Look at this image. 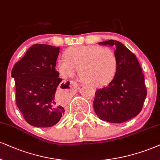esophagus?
Masks as SVG:
<instances>
[{
    "mask_svg": "<svg viewBox=\"0 0 160 160\" xmlns=\"http://www.w3.org/2000/svg\"><path fill=\"white\" fill-rule=\"evenodd\" d=\"M71 84H72V86L73 87V88L75 90H77L78 88V85H77V84L76 83V82H71Z\"/></svg>",
    "mask_w": 160,
    "mask_h": 160,
    "instance_id": "obj_1",
    "label": "esophagus"
}]
</instances>
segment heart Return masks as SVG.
<instances>
[{"instance_id": "heart-1", "label": "heart", "mask_w": 160, "mask_h": 160, "mask_svg": "<svg viewBox=\"0 0 160 160\" xmlns=\"http://www.w3.org/2000/svg\"><path fill=\"white\" fill-rule=\"evenodd\" d=\"M58 61V69L64 77L79 76L88 85L99 88L111 82L117 70L116 54L108 47L97 45L71 48Z\"/></svg>"}]
</instances>
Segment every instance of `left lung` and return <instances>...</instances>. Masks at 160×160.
<instances>
[{
  "instance_id": "1",
  "label": "left lung",
  "mask_w": 160,
  "mask_h": 160,
  "mask_svg": "<svg viewBox=\"0 0 160 160\" xmlns=\"http://www.w3.org/2000/svg\"><path fill=\"white\" fill-rule=\"evenodd\" d=\"M115 47L117 70L108 85L96 90L94 111L100 119L122 123L140 113L147 96L142 70L137 57L118 41L98 43Z\"/></svg>"
}]
</instances>
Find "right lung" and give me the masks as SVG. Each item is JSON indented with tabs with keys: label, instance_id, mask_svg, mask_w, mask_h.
Masks as SVG:
<instances>
[{
	"label": "right lung",
	"instance_id": "add662e5",
	"mask_svg": "<svg viewBox=\"0 0 160 160\" xmlns=\"http://www.w3.org/2000/svg\"><path fill=\"white\" fill-rule=\"evenodd\" d=\"M59 47L34 44L12 70L16 88V104L29 125L52 127L64 114V108L55 99L56 89L66 84L56 70Z\"/></svg>",
	"mask_w": 160,
	"mask_h": 160
}]
</instances>
